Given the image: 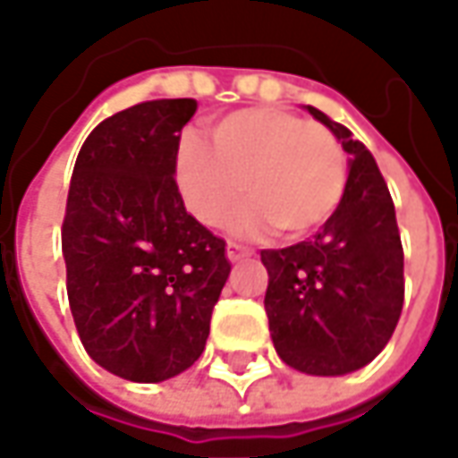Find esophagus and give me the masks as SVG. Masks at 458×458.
Instances as JSON below:
<instances>
[{
    "instance_id": "34e87169",
    "label": "esophagus",
    "mask_w": 458,
    "mask_h": 458,
    "mask_svg": "<svg viewBox=\"0 0 458 458\" xmlns=\"http://www.w3.org/2000/svg\"><path fill=\"white\" fill-rule=\"evenodd\" d=\"M250 255H252L250 247H244V244H239V242H226V257H229V262H237L242 257Z\"/></svg>"
}]
</instances>
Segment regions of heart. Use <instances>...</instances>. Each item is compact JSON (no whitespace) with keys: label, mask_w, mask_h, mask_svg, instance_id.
<instances>
[{"label":"heart","mask_w":458,"mask_h":458,"mask_svg":"<svg viewBox=\"0 0 458 458\" xmlns=\"http://www.w3.org/2000/svg\"><path fill=\"white\" fill-rule=\"evenodd\" d=\"M211 140L214 148L183 137L173 163L185 208L206 226H224L247 196L242 229L275 226L283 237H303L342 203L346 155L324 124L252 106L216 119Z\"/></svg>","instance_id":"b5f03b06"}]
</instances>
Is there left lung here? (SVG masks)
<instances>
[{"label": "left lung", "mask_w": 458, "mask_h": 458, "mask_svg": "<svg viewBox=\"0 0 458 458\" xmlns=\"http://www.w3.org/2000/svg\"><path fill=\"white\" fill-rule=\"evenodd\" d=\"M352 155L342 203L321 232L283 250H262L270 283L265 310L280 360L306 375H346L377 357L395 331L403 298V242L395 203L375 157L316 106Z\"/></svg>", "instance_id": "left-lung-1"}]
</instances>
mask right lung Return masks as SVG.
Returning a JSON list of instances; mask_svg holds the SVG:
<instances>
[{"label":"right lung","instance_id":"add662e5","mask_svg":"<svg viewBox=\"0 0 458 458\" xmlns=\"http://www.w3.org/2000/svg\"><path fill=\"white\" fill-rule=\"evenodd\" d=\"M193 98H155L86 137L63 216L81 344L112 375L163 382L201 357L229 277L226 242L185 211L173 178Z\"/></svg>","mask_w":458,"mask_h":458}]
</instances>
